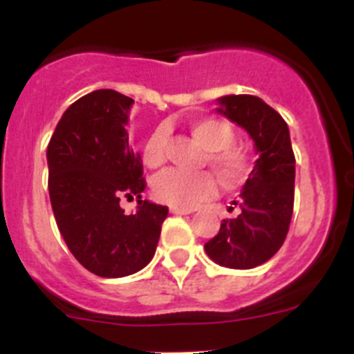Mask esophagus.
Returning <instances> with one entry per match:
<instances>
[{
    "label": "esophagus",
    "mask_w": 354,
    "mask_h": 354,
    "mask_svg": "<svg viewBox=\"0 0 354 354\" xmlns=\"http://www.w3.org/2000/svg\"><path fill=\"white\" fill-rule=\"evenodd\" d=\"M171 214H176V216H185V214H192V209H183V207L171 205L169 207Z\"/></svg>",
    "instance_id": "esophagus-1"
}]
</instances>
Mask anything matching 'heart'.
I'll list each match as a JSON object with an SVG mask.
<instances>
[{
	"label": "heart",
	"mask_w": 354,
	"mask_h": 354,
	"mask_svg": "<svg viewBox=\"0 0 354 354\" xmlns=\"http://www.w3.org/2000/svg\"><path fill=\"white\" fill-rule=\"evenodd\" d=\"M190 133L195 140L207 149L203 162L212 167L214 174L226 190H234L243 185L253 171V157L248 151L234 145V128L221 118H197L190 121ZM167 131L157 128L145 140L142 159L151 169H157L166 162ZM152 192L159 202L171 205L188 207L197 205L202 200L212 197L216 192V181L207 171L185 173L178 169H167L156 176Z\"/></svg>",
	"instance_id": "obj_1"
}]
</instances>
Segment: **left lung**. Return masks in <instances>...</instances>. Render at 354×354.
Masks as SVG:
<instances>
[{
  "label": "left lung",
  "mask_w": 354,
  "mask_h": 354,
  "mask_svg": "<svg viewBox=\"0 0 354 354\" xmlns=\"http://www.w3.org/2000/svg\"><path fill=\"white\" fill-rule=\"evenodd\" d=\"M221 114L248 131L259 152L233 219L205 243L216 263L230 269H253L274 257L286 240L295 203V154L286 121L260 97L248 94L217 99ZM234 207H230L233 210Z\"/></svg>",
  "instance_id": "1"
}]
</instances>
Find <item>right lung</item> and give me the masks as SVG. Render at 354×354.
<instances>
[{"label":"right lung","instance_id":"1","mask_svg":"<svg viewBox=\"0 0 354 354\" xmlns=\"http://www.w3.org/2000/svg\"><path fill=\"white\" fill-rule=\"evenodd\" d=\"M133 99L111 88L84 95L63 113L48 145L49 198L75 259L99 277H124L154 257L167 207L142 200L140 156L128 147ZM123 196L138 198L127 216Z\"/></svg>","mask_w":354,"mask_h":354}]
</instances>
